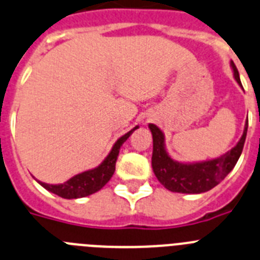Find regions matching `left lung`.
Wrapping results in <instances>:
<instances>
[{
    "label": "left lung",
    "instance_id": "8db88e82",
    "mask_svg": "<svg viewBox=\"0 0 260 260\" xmlns=\"http://www.w3.org/2000/svg\"><path fill=\"white\" fill-rule=\"evenodd\" d=\"M232 64L235 79L242 86L240 80V75L235 63ZM149 128L153 135V156H151V166L156 179L165 188L176 193L197 194L207 191L216 186L224 177L233 170L240 158L242 149H244L245 140L247 133V123L245 125L244 135L238 141V144L232 150L221 155L220 158L207 162L193 163V165H182L175 162L168 156L165 149V136L162 131L156 125L149 124Z\"/></svg>",
    "mask_w": 260,
    "mask_h": 260
}]
</instances>
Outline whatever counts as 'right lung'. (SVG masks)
<instances>
[{"mask_svg":"<svg viewBox=\"0 0 260 260\" xmlns=\"http://www.w3.org/2000/svg\"><path fill=\"white\" fill-rule=\"evenodd\" d=\"M137 128L139 127H135L132 131L125 133L124 136H121L120 139L115 142V145L113 146L109 155L106 156V159L94 170L81 172V174L71 177L69 181L58 184V185H50V184L39 181L40 185H43L46 190L57 194L62 198H67V200L86 197V196L95 193V191L104 188L109 182V180L111 179V176L115 172L116 159H118L120 146Z\"/></svg>","mask_w":260,"mask_h":260,"instance_id":"obj_1","label":"right lung"}]
</instances>
